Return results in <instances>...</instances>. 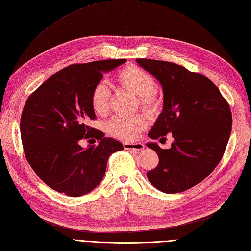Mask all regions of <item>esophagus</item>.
Segmentation results:
<instances>
[{"label": "esophagus", "instance_id": "obj_1", "mask_svg": "<svg viewBox=\"0 0 251 251\" xmlns=\"http://www.w3.org/2000/svg\"><path fill=\"white\" fill-rule=\"evenodd\" d=\"M125 150H134V151H142L144 149V145L142 143H129L126 142L123 144Z\"/></svg>", "mask_w": 251, "mask_h": 251}]
</instances>
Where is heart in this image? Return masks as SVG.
Listing matches in <instances>:
<instances>
[{
	"instance_id": "b5f03b06",
	"label": "heart",
	"mask_w": 251,
	"mask_h": 251,
	"mask_svg": "<svg viewBox=\"0 0 251 251\" xmlns=\"http://www.w3.org/2000/svg\"><path fill=\"white\" fill-rule=\"evenodd\" d=\"M114 81L137 96L138 106L147 115H153L162 106V98L157 91L153 77L141 68L128 64L120 69L114 75ZM110 91L104 82H98L90 93V104L96 114L105 115L109 110ZM146 126V120L142 115L129 118L114 117L105 124V130L111 137L123 140H134Z\"/></svg>"
}]
</instances>
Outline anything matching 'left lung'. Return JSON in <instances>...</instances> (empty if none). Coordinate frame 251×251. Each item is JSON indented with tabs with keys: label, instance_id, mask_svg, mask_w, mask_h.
Masks as SVG:
<instances>
[{
	"label": "left lung",
	"instance_id": "8db88e82",
	"mask_svg": "<svg viewBox=\"0 0 251 251\" xmlns=\"http://www.w3.org/2000/svg\"><path fill=\"white\" fill-rule=\"evenodd\" d=\"M136 61L163 89V111L149 136L165 140L171 133L174 139L170 150L147 143L159 157L156 168L146 173L147 179L168 194L187 191L207 178L222 160L232 128L230 106L202 74L169 61Z\"/></svg>",
	"mask_w": 251,
	"mask_h": 251
}]
</instances>
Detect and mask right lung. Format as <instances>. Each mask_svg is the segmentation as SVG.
Instances as JSON below:
<instances>
[{
  "label": "right lung",
  "instance_id": "1",
  "mask_svg": "<svg viewBox=\"0 0 251 251\" xmlns=\"http://www.w3.org/2000/svg\"><path fill=\"white\" fill-rule=\"evenodd\" d=\"M126 59L75 63L61 69L31 93L25 102L20 131L27 162L53 190L78 197L98 187L108 159L123 150L119 141L89 126L95 120L90 93ZM95 137L99 146L82 149L79 141Z\"/></svg>",
  "mask_w": 251,
  "mask_h": 251
}]
</instances>
